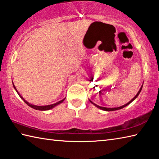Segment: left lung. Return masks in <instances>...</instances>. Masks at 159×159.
I'll return each instance as SVG.
<instances>
[{
	"label": "left lung",
	"instance_id": "8db88e82",
	"mask_svg": "<svg viewBox=\"0 0 159 159\" xmlns=\"http://www.w3.org/2000/svg\"><path fill=\"white\" fill-rule=\"evenodd\" d=\"M142 87L143 86H141V88L140 89V90H139V91L138 92V93L136 94V95L135 97H134L132 100H131V101H129V102L128 103H127L126 104H125V105H123V106H121V107H116V108H106V107H100V106H98V105H97V104H95V103H93V102H91V100H90V102H91L92 103V104H93L95 106V107H97L98 108H99V109H102V110H104V111H116V110H118V109H122V108H124V107H125L126 106H127L128 104H129L132 101H134V100H135V99L138 97V95H139V93H140V91H141V90H142Z\"/></svg>",
	"mask_w": 159,
	"mask_h": 159
}]
</instances>
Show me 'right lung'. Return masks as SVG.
<instances>
[{
	"label": "right lung",
	"mask_w": 159,
	"mask_h": 159,
	"mask_svg": "<svg viewBox=\"0 0 159 159\" xmlns=\"http://www.w3.org/2000/svg\"><path fill=\"white\" fill-rule=\"evenodd\" d=\"M13 86H14V88L15 89V90H16V91L17 93L19 94V96L20 97V98H21L22 100H23L24 102H25L27 104H28V105L29 107H32V109H36V110H40V111H46V110H49V109H52V108H53L54 107H55L56 105H57V104L61 103L62 102L65 100V98H64V99H63L62 100L59 101V102H57L55 103V104H50V105H46V106H36V105H33V104H31L28 103V102H27V101H25V100H24L23 98L21 96V95H20L19 93V92L17 91V90H16V87H15V86H14V84H13Z\"/></svg>",
	"instance_id": "obj_1"
}]
</instances>
